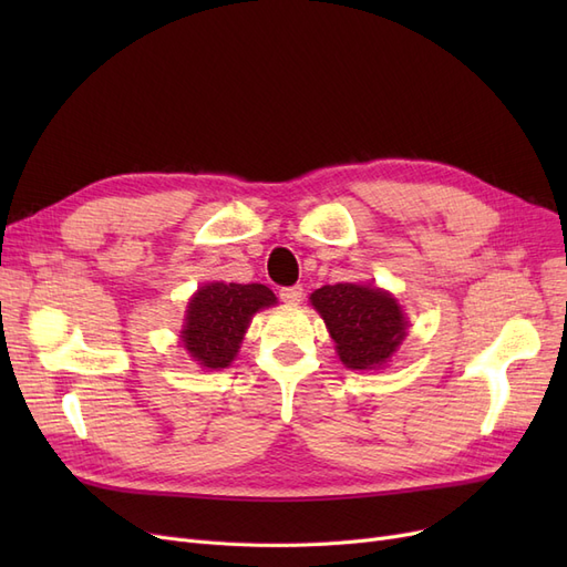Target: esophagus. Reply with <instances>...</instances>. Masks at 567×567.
Here are the masks:
<instances>
[{"label": "esophagus", "instance_id": "obj_1", "mask_svg": "<svg viewBox=\"0 0 567 567\" xmlns=\"http://www.w3.org/2000/svg\"><path fill=\"white\" fill-rule=\"evenodd\" d=\"M279 298L288 305H298L302 300V286H284L279 288Z\"/></svg>", "mask_w": 567, "mask_h": 567}]
</instances>
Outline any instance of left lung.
Masks as SVG:
<instances>
[{
  "label": "left lung",
  "mask_w": 567,
  "mask_h": 567,
  "mask_svg": "<svg viewBox=\"0 0 567 567\" xmlns=\"http://www.w3.org/2000/svg\"><path fill=\"white\" fill-rule=\"evenodd\" d=\"M310 300L329 326L340 362L350 369L383 367L406 333L398 300L379 288L321 286Z\"/></svg>",
  "instance_id": "obj_1"
}]
</instances>
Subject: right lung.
<instances>
[{"mask_svg": "<svg viewBox=\"0 0 567 567\" xmlns=\"http://www.w3.org/2000/svg\"><path fill=\"white\" fill-rule=\"evenodd\" d=\"M277 302L262 284H208L188 302L184 348L200 367L225 369L238 352L250 317Z\"/></svg>", "mask_w": 567, "mask_h": 567, "instance_id": "right-lung-1", "label": "right lung"}]
</instances>
